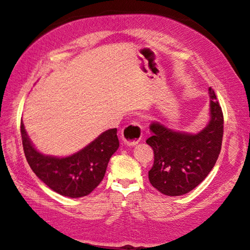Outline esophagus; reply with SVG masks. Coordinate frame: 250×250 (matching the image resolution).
Instances as JSON below:
<instances>
[{"instance_id":"obj_1","label":"esophagus","mask_w":250,"mask_h":250,"mask_svg":"<svg viewBox=\"0 0 250 250\" xmlns=\"http://www.w3.org/2000/svg\"><path fill=\"white\" fill-rule=\"evenodd\" d=\"M143 135V127L138 123H132L126 125L121 136H123L124 144L126 146H135L139 143V140L142 139Z\"/></svg>"}]
</instances>
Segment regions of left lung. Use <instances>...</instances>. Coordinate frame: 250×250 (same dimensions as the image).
<instances>
[{"label":"left lung","instance_id":"1","mask_svg":"<svg viewBox=\"0 0 250 250\" xmlns=\"http://www.w3.org/2000/svg\"><path fill=\"white\" fill-rule=\"evenodd\" d=\"M210 121L196 134L175 132L161 123H152L146 139L154 152L149 171L151 185L165 195L188 193L212 170L221 152L224 117L214 91L209 87Z\"/></svg>","mask_w":250,"mask_h":250}]
</instances>
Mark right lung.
Wrapping results in <instances>:
<instances>
[{"instance_id": "right-lung-1", "label": "right lung", "mask_w": 250, "mask_h": 250, "mask_svg": "<svg viewBox=\"0 0 250 250\" xmlns=\"http://www.w3.org/2000/svg\"><path fill=\"white\" fill-rule=\"evenodd\" d=\"M21 136L25 157L35 174L57 193L74 198L85 196L98 186L108 161L119 146L117 129H111L75 154L55 157L35 149L22 120Z\"/></svg>"}]
</instances>
